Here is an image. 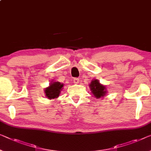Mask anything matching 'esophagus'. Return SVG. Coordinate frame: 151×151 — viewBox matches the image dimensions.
I'll return each mask as SVG.
<instances>
[{
    "label": "esophagus",
    "instance_id": "1",
    "mask_svg": "<svg viewBox=\"0 0 151 151\" xmlns=\"http://www.w3.org/2000/svg\"><path fill=\"white\" fill-rule=\"evenodd\" d=\"M73 82H74V83H75V84H78V83H79V78H74Z\"/></svg>",
    "mask_w": 151,
    "mask_h": 151
}]
</instances>
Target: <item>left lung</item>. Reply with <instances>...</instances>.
Wrapping results in <instances>:
<instances>
[{
	"label": "left lung",
	"instance_id": "obj_1",
	"mask_svg": "<svg viewBox=\"0 0 151 151\" xmlns=\"http://www.w3.org/2000/svg\"><path fill=\"white\" fill-rule=\"evenodd\" d=\"M89 88L91 93L97 99L104 97L107 93L106 87L101 84L98 79H93L89 84Z\"/></svg>",
	"mask_w": 151,
	"mask_h": 151
}]
</instances>
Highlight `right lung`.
I'll return each instance as SVG.
<instances>
[{"label":"right lung","mask_w":151,"mask_h":151,"mask_svg":"<svg viewBox=\"0 0 151 151\" xmlns=\"http://www.w3.org/2000/svg\"><path fill=\"white\" fill-rule=\"evenodd\" d=\"M63 87H64V84L61 83L58 81L51 82L49 87L45 88L44 93H45L46 97L49 100L56 99L60 96Z\"/></svg>","instance_id":"1"}]
</instances>
